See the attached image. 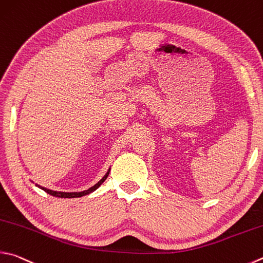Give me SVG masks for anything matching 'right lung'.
Masks as SVG:
<instances>
[{"instance_id":"add662e5","label":"right lung","mask_w":263,"mask_h":263,"mask_svg":"<svg viewBox=\"0 0 263 263\" xmlns=\"http://www.w3.org/2000/svg\"><path fill=\"white\" fill-rule=\"evenodd\" d=\"M109 171L110 170H108V173L103 176V178L100 180V181H98L97 184H95L94 186H92V187H89L88 190H85V191H83V192H57V191H51V190H48V189H46V187H42V186H39V187L41 189V190H44L45 192H47L48 194H50V195H52V197H59V198H79V197H83V195H86V194H89V193H92L93 191H95L97 190L100 185H101L104 180L107 179V177H108V175H109Z\"/></svg>"}]
</instances>
